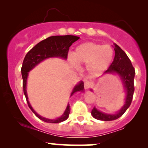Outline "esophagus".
Segmentation results:
<instances>
[{"mask_svg":"<svg viewBox=\"0 0 148 148\" xmlns=\"http://www.w3.org/2000/svg\"><path fill=\"white\" fill-rule=\"evenodd\" d=\"M92 86V83L90 82V81H86L84 82V88L85 89H88Z\"/></svg>","mask_w":148,"mask_h":148,"instance_id":"esophagus-1","label":"esophagus"}]
</instances>
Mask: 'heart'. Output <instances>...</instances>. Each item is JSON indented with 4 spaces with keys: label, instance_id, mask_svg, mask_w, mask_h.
Returning <instances> with one entry per match:
<instances>
[{
    "label": "heart",
    "instance_id": "b5f03b06",
    "mask_svg": "<svg viewBox=\"0 0 148 148\" xmlns=\"http://www.w3.org/2000/svg\"><path fill=\"white\" fill-rule=\"evenodd\" d=\"M114 51L111 46L95 42H86L76 47L72 56L69 57L73 67L86 64V69L92 74L103 72L109 67L113 58Z\"/></svg>",
    "mask_w": 148,
    "mask_h": 148
}]
</instances>
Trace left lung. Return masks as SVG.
Returning <instances> with one entry per match:
<instances>
[{
  "mask_svg": "<svg viewBox=\"0 0 148 148\" xmlns=\"http://www.w3.org/2000/svg\"><path fill=\"white\" fill-rule=\"evenodd\" d=\"M114 59L108 69L104 72V74L116 73L120 76L125 90H126V98H125V103L123 108L115 114L103 113L102 112L98 111L95 107H94L91 112L92 115L97 120H103V121H111V120H116L121 117L131 105L134 92V76H135V69L125 52L122 50V49L116 44H114Z\"/></svg>",
  "mask_w": 148,
  "mask_h": 148,
  "instance_id": "8db88e82",
  "label": "left lung"
}]
</instances>
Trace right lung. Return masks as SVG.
Here are the masks:
<instances>
[{"instance_id": "1", "label": "right lung", "mask_w": 148, "mask_h": 148, "mask_svg": "<svg viewBox=\"0 0 148 148\" xmlns=\"http://www.w3.org/2000/svg\"><path fill=\"white\" fill-rule=\"evenodd\" d=\"M79 39V37L74 36V35H57V36L49 37L45 40H42L39 42L33 48L27 53L23 61V64L21 67V74L22 79H23V93H24L25 99L28 106L33 112L34 114L40 120H43L46 123H59L63 122L67 120L69 117V104L67 105L65 111L62 116L59 117L58 118L55 120H51V119L45 118L40 116L33 110L31 105L28 101V95L26 92V83L27 78H28V72L33 69L35 66L37 65L40 62L43 61L45 59L52 57H59L61 58L67 59V55L69 47L74 43V42L77 41ZM83 81H81L79 84H77L73 89V91L71 94V96L74 92L78 91L83 92L84 90V85Z\"/></svg>"}]
</instances>
